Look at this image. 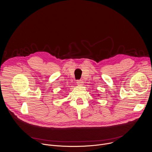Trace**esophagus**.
Here are the masks:
<instances>
[{
	"label": "esophagus",
	"instance_id": "esophagus-1",
	"mask_svg": "<svg viewBox=\"0 0 152 152\" xmlns=\"http://www.w3.org/2000/svg\"><path fill=\"white\" fill-rule=\"evenodd\" d=\"M83 81H81V80H77V85H78V86H81V85H83Z\"/></svg>",
	"mask_w": 152,
	"mask_h": 152
}]
</instances>
